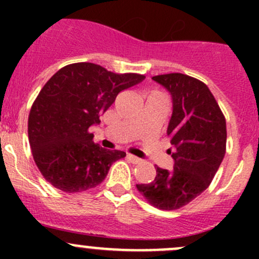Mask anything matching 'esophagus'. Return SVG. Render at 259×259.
I'll list each match as a JSON object with an SVG mask.
<instances>
[{
    "label": "esophagus",
    "mask_w": 259,
    "mask_h": 259,
    "mask_svg": "<svg viewBox=\"0 0 259 259\" xmlns=\"http://www.w3.org/2000/svg\"><path fill=\"white\" fill-rule=\"evenodd\" d=\"M127 159H129L133 164H139L143 161L142 159L138 158V156H135V155H132V154H127Z\"/></svg>",
    "instance_id": "1"
}]
</instances>
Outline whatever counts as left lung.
Segmentation results:
<instances>
[{
  "mask_svg": "<svg viewBox=\"0 0 259 259\" xmlns=\"http://www.w3.org/2000/svg\"><path fill=\"white\" fill-rule=\"evenodd\" d=\"M170 93L173 113L166 134L174 159L171 170L156 166V177L138 190L154 207L174 210L202 194L226 154V119L213 94L202 81L184 74L151 77Z\"/></svg>",
  "mask_w": 259,
  "mask_h": 259,
  "instance_id": "obj_1",
  "label": "left lung"
}]
</instances>
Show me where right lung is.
Returning a JSON list of instances; mask_svg holds the SVG:
<instances>
[{"label": "right lung", "mask_w": 259, "mask_h": 259, "mask_svg": "<svg viewBox=\"0 0 259 259\" xmlns=\"http://www.w3.org/2000/svg\"><path fill=\"white\" fill-rule=\"evenodd\" d=\"M145 79L139 74H114L91 62L60 69L36 98L28 115V142L41 174L66 193L100 184L111 164L124 158L93 142L89 127L100 124L120 91Z\"/></svg>", "instance_id": "1"}]
</instances>
